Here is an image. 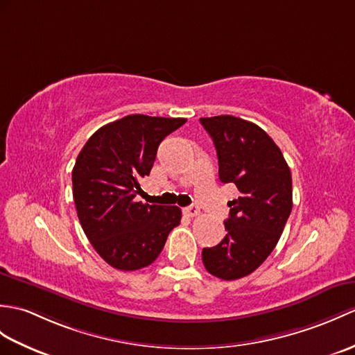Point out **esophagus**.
Segmentation results:
<instances>
[{
    "label": "esophagus",
    "mask_w": 355,
    "mask_h": 355,
    "mask_svg": "<svg viewBox=\"0 0 355 355\" xmlns=\"http://www.w3.org/2000/svg\"><path fill=\"white\" fill-rule=\"evenodd\" d=\"M184 213H186L187 216L193 218V216H198V215H200V209H198L196 205H191V207H186V209H184Z\"/></svg>",
    "instance_id": "esophagus-1"
}]
</instances>
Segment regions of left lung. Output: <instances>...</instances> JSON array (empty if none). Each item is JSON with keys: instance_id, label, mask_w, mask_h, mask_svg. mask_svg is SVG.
Segmentation results:
<instances>
[{"instance_id": "obj_1", "label": "left lung", "mask_w": 355, "mask_h": 355, "mask_svg": "<svg viewBox=\"0 0 355 355\" xmlns=\"http://www.w3.org/2000/svg\"><path fill=\"white\" fill-rule=\"evenodd\" d=\"M200 122L215 144L219 180L241 192L228 202L225 237L202 250L205 269L230 282L250 275L274 251L292 211V174L282 150L255 123L230 114Z\"/></svg>"}]
</instances>
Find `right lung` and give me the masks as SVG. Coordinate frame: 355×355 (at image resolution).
Instances as JSON below:
<instances>
[{
	"mask_svg": "<svg viewBox=\"0 0 355 355\" xmlns=\"http://www.w3.org/2000/svg\"><path fill=\"white\" fill-rule=\"evenodd\" d=\"M184 118L128 116L96 130L72 169V195L83 232L104 261L119 270L150 266L181 220L177 205L136 202L162 140Z\"/></svg>",
	"mask_w": 355,
	"mask_h": 355,
	"instance_id": "right-lung-1",
	"label": "right lung"
}]
</instances>
